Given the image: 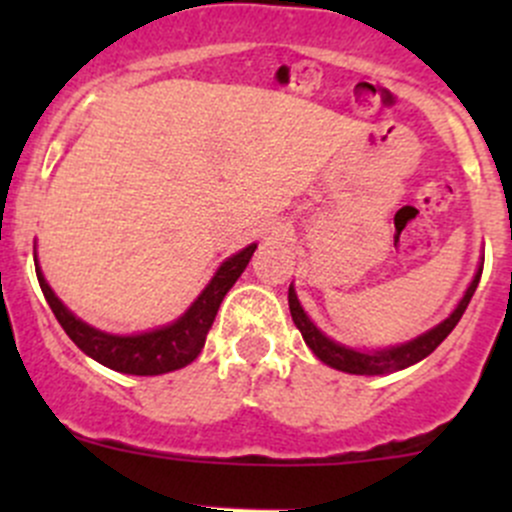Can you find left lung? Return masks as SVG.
I'll return each instance as SVG.
<instances>
[{
    "mask_svg": "<svg viewBox=\"0 0 512 512\" xmlns=\"http://www.w3.org/2000/svg\"><path fill=\"white\" fill-rule=\"evenodd\" d=\"M480 275H483V267H478L471 287L466 289V294H463V299L458 302V307L451 312V317L443 319L438 327L428 329V332L421 334V337L411 339V342L401 344V347L381 349V352H356V349H349V347H344V344H337V342H332L329 337H324V334L314 327L312 319L307 317V312L302 309V304H299L292 285H289V297H287L289 312H292L294 324H297V329L302 332L307 347L312 349L314 356H317L319 361H324L327 366H332V369H339V371H347V374H361V376L391 374V371L406 369V366L426 359V356L431 354L433 349H436L438 344H441L443 339L453 332V327L461 322V317H463V312H466L468 302H471L473 292H476Z\"/></svg>",
    "mask_w": 512,
    "mask_h": 512,
    "instance_id": "1",
    "label": "left lung"
}]
</instances>
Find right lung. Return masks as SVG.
<instances>
[{
  "label": "right lung",
  "mask_w": 512,
  "mask_h": 512,
  "mask_svg": "<svg viewBox=\"0 0 512 512\" xmlns=\"http://www.w3.org/2000/svg\"><path fill=\"white\" fill-rule=\"evenodd\" d=\"M255 250L257 245H247L237 255L227 257L223 265L218 267L213 280H210V285L200 292V297L190 304V309L183 317L175 319L168 327H160L143 334H131V337L106 334L101 329H94L91 324L81 322L79 317H74V312H69L61 304L54 289L46 285L39 267H36V277H39V287L44 292L46 302H49L51 312H54V317L59 319L64 332L69 334V339L81 352L96 359L98 364L108 366V369L121 371V374L158 376L175 369H183V366H188L200 354V349L205 347V337H208L210 327L215 322L220 302L230 292V287L235 285L237 277L245 272L247 262H250Z\"/></svg>",
  "instance_id": "obj_1"
}]
</instances>
